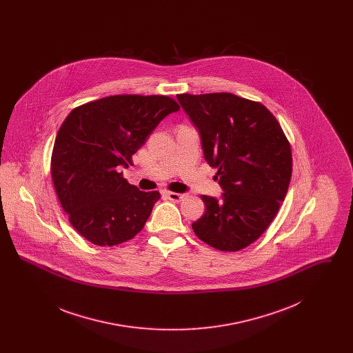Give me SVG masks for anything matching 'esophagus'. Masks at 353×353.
<instances>
[{
	"mask_svg": "<svg viewBox=\"0 0 353 353\" xmlns=\"http://www.w3.org/2000/svg\"><path fill=\"white\" fill-rule=\"evenodd\" d=\"M165 196L168 197L170 201L180 202L185 197L183 193H174V192H165Z\"/></svg>",
	"mask_w": 353,
	"mask_h": 353,
	"instance_id": "esophagus-1",
	"label": "esophagus"
}]
</instances>
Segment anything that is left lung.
<instances>
[{
	"label": "left lung",
	"mask_w": 353,
	"mask_h": 353,
	"mask_svg": "<svg viewBox=\"0 0 353 353\" xmlns=\"http://www.w3.org/2000/svg\"><path fill=\"white\" fill-rule=\"evenodd\" d=\"M201 139L203 157L219 169L221 199L206 206L193 232L221 252H238L256 241L285 201L292 172L290 143L269 110L230 92L177 95Z\"/></svg>",
	"instance_id": "left-lung-1"
}]
</instances>
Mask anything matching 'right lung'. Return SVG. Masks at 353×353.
Listing matches in <instances>:
<instances>
[{"mask_svg":"<svg viewBox=\"0 0 353 353\" xmlns=\"http://www.w3.org/2000/svg\"><path fill=\"white\" fill-rule=\"evenodd\" d=\"M180 105L164 95H114L74 108L61 125L51 177L72 228L94 245L134 238L160 193L141 192L124 177L132 154Z\"/></svg>","mask_w":353,"mask_h":353,"instance_id":"obj_1","label":"right lung"}]
</instances>
